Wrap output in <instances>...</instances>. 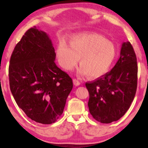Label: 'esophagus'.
Returning <instances> with one entry per match:
<instances>
[{"instance_id": "1", "label": "esophagus", "mask_w": 148, "mask_h": 148, "mask_svg": "<svg viewBox=\"0 0 148 148\" xmlns=\"http://www.w3.org/2000/svg\"><path fill=\"white\" fill-rule=\"evenodd\" d=\"M73 83H74V86H79V85H80L79 81V80L76 79H73Z\"/></svg>"}]
</instances>
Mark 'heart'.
Here are the masks:
<instances>
[{
    "label": "heart",
    "mask_w": 148,
    "mask_h": 148,
    "mask_svg": "<svg viewBox=\"0 0 148 148\" xmlns=\"http://www.w3.org/2000/svg\"><path fill=\"white\" fill-rule=\"evenodd\" d=\"M70 45L61 40L56 56L61 67L71 70L79 59V75L97 79L106 74L114 62L116 49L114 45L103 35L95 33H79L73 35Z\"/></svg>",
    "instance_id": "heart-1"
}]
</instances>
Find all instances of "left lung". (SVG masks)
<instances>
[{
  "mask_svg": "<svg viewBox=\"0 0 148 148\" xmlns=\"http://www.w3.org/2000/svg\"><path fill=\"white\" fill-rule=\"evenodd\" d=\"M133 47L123 42L113 68L92 82L86 83L88 108L97 121L108 124L123 116L133 101L137 88L138 66Z\"/></svg>",
  "mask_w": 148,
  "mask_h": 148,
  "instance_id": "1",
  "label": "left lung"
}]
</instances>
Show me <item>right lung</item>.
<instances>
[{"mask_svg":"<svg viewBox=\"0 0 148 148\" xmlns=\"http://www.w3.org/2000/svg\"><path fill=\"white\" fill-rule=\"evenodd\" d=\"M55 49L45 32L36 26L25 32L10 58V90L28 118L55 123L63 113L72 79L55 63Z\"/></svg>","mask_w":148,"mask_h":148,"instance_id":"1","label":"right lung"}]
</instances>
